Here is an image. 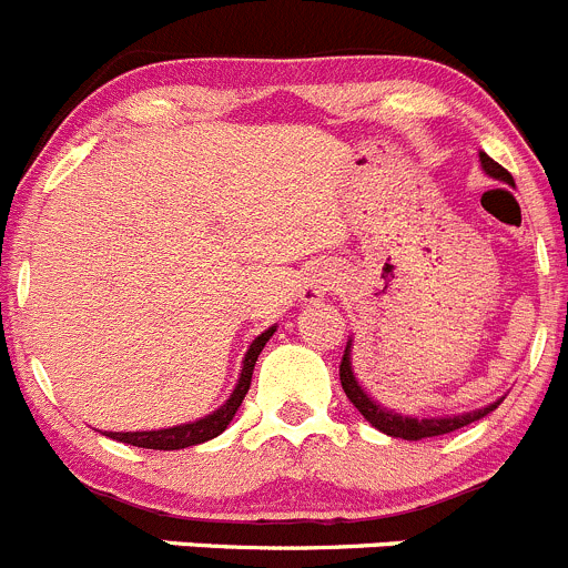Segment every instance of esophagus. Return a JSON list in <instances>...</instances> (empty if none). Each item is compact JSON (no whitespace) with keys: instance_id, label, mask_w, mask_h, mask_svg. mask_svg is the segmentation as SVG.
<instances>
[{"instance_id":"34e87169","label":"esophagus","mask_w":568,"mask_h":568,"mask_svg":"<svg viewBox=\"0 0 568 568\" xmlns=\"http://www.w3.org/2000/svg\"><path fill=\"white\" fill-rule=\"evenodd\" d=\"M333 285V274L327 268H314V272L305 277V285H302V300L316 302L320 296H325Z\"/></svg>"}]
</instances>
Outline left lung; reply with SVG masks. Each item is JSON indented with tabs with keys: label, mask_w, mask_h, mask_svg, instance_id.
I'll return each mask as SVG.
<instances>
[{
	"label": "left lung",
	"mask_w": 568,
	"mask_h": 568,
	"mask_svg": "<svg viewBox=\"0 0 568 568\" xmlns=\"http://www.w3.org/2000/svg\"><path fill=\"white\" fill-rule=\"evenodd\" d=\"M479 162H481V168H485L487 176L513 184L510 173H507L499 162H493L487 153H479ZM338 381H342V389H344V395L349 397V404L362 412L364 420H369L375 428H378V432L389 434V437H404V439H426V437H439V434H452V432H457V428L481 420V417L490 415L493 409H499V404H501V400H493L490 406H481V409L465 412V415H454V417L397 415V412L375 404L373 397L362 389V384H358L356 375H353V362H349V342H347V347H344L342 364H338Z\"/></svg>",
	"instance_id": "left-lung-1"
}]
</instances>
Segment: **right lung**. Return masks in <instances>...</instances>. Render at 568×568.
<instances>
[{
    "mask_svg": "<svg viewBox=\"0 0 568 568\" xmlns=\"http://www.w3.org/2000/svg\"><path fill=\"white\" fill-rule=\"evenodd\" d=\"M274 331H277V327H268L266 333H260V336L252 342V347L246 349L241 378H237V386L232 389L230 400H226L221 409H215L212 415L201 417V420L184 423V426L159 428V432H109L105 437L116 439V443L136 445V448H153V452H179V448H190V445H199V443H206V439H212V437H219V434L232 423L235 412L241 409L243 397H246L248 386H252L254 362H257L260 349L266 347L268 338L274 336Z\"/></svg>",
    "mask_w": 568,
    "mask_h": 568,
    "instance_id": "1",
    "label": "right lung"
}]
</instances>
